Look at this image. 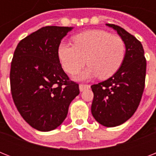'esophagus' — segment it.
<instances>
[{
    "instance_id": "1",
    "label": "esophagus",
    "mask_w": 156,
    "mask_h": 156,
    "mask_svg": "<svg viewBox=\"0 0 156 156\" xmlns=\"http://www.w3.org/2000/svg\"><path fill=\"white\" fill-rule=\"evenodd\" d=\"M90 87V85H88V84H79V90H80V91H83L84 90H86V89H89V88Z\"/></svg>"
}]
</instances>
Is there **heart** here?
Instances as JSON below:
<instances>
[{
  "mask_svg": "<svg viewBox=\"0 0 156 156\" xmlns=\"http://www.w3.org/2000/svg\"><path fill=\"white\" fill-rule=\"evenodd\" d=\"M74 45L60 43L57 50L61 66L69 74H75L90 66L79 75L80 79L98 76L100 79L111 78L117 72L126 56V44L117 35L103 30H90L76 35Z\"/></svg>",
  "mask_w": 156,
  "mask_h": 156,
  "instance_id": "b5f03b06",
  "label": "heart"
}]
</instances>
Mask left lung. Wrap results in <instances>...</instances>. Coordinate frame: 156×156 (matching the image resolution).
Masks as SVG:
<instances>
[{"label": "left lung", "instance_id": "1", "mask_svg": "<svg viewBox=\"0 0 156 156\" xmlns=\"http://www.w3.org/2000/svg\"><path fill=\"white\" fill-rule=\"evenodd\" d=\"M106 25L116 30L124 40L126 56L113 76L90 87L94 93L91 113L102 126L114 127L130 118L140 104L145 87L147 61L139 40L119 26Z\"/></svg>", "mask_w": 156, "mask_h": 156}]
</instances>
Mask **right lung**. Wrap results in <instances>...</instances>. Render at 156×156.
<instances>
[{
    "label": "right lung",
    "instance_id": "1",
    "mask_svg": "<svg viewBox=\"0 0 156 156\" xmlns=\"http://www.w3.org/2000/svg\"><path fill=\"white\" fill-rule=\"evenodd\" d=\"M73 27L48 26L18 43L10 68L11 94L23 118L35 129L50 131L66 119L79 94L58 58V46Z\"/></svg>",
    "mask_w": 156,
    "mask_h": 156
}]
</instances>
